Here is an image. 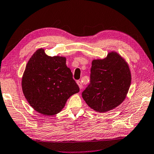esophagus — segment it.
Segmentation results:
<instances>
[{
  "instance_id": "34e87169",
  "label": "esophagus",
  "mask_w": 154,
  "mask_h": 154,
  "mask_svg": "<svg viewBox=\"0 0 154 154\" xmlns=\"http://www.w3.org/2000/svg\"><path fill=\"white\" fill-rule=\"evenodd\" d=\"M77 85H79V88H80V90H82V88H83V85H82V82H81L80 81H77Z\"/></svg>"
}]
</instances>
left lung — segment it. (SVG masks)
Returning a JSON list of instances; mask_svg holds the SVG:
<instances>
[{
	"mask_svg": "<svg viewBox=\"0 0 154 154\" xmlns=\"http://www.w3.org/2000/svg\"><path fill=\"white\" fill-rule=\"evenodd\" d=\"M90 83L82 97L87 105L99 113L116 108L126 98L131 83L128 64L116 51L92 62Z\"/></svg>",
	"mask_w": 154,
	"mask_h": 154,
	"instance_id": "1",
	"label": "left lung"
}]
</instances>
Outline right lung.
<instances>
[{"label":"right lung","instance_id":"right-lung-1","mask_svg":"<svg viewBox=\"0 0 154 154\" xmlns=\"http://www.w3.org/2000/svg\"><path fill=\"white\" fill-rule=\"evenodd\" d=\"M63 56H49L36 50L26 66L22 79L23 94L30 105L44 116L60 113L70 96L79 92Z\"/></svg>","mask_w":154,"mask_h":154}]
</instances>
